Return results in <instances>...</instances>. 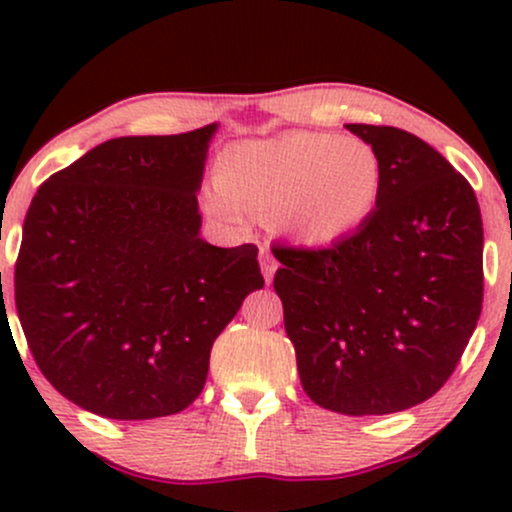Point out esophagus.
Masks as SVG:
<instances>
[{"label":"esophagus","instance_id":"esophagus-1","mask_svg":"<svg viewBox=\"0 0 512 512\" xmlns=\"http://www.w3.org/2000/svg\"><path fill=\"white\" fill-rule=\"evenodd\" d=\"M260 267H262V274H264V281H272V276H274V272H276V260L272 257V252H267V250H262L260 252Z\"/></svg>","mask_w":512,"mask_h":512}]
</instances>
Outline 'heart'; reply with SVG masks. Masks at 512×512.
<instances>
[{
  "mask_svg": "<svg viewBox=\"0 0 512 512\" xmlns=\"http://www.w3.org/2000/svg\"><path fill=\"white\" fill-rule=\"evenodd\" d=\"M211 209L240 221L272 214L276 231L310 248L356 236L383 197L375 149L332 132H284L228 146L216 166Z\"/></svg>",
  "mask_w": 512,
  "mask_h": 512,
  "instance_id": "b5f03b06",
  "label": "heart"
}]
</instances>
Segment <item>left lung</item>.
Masks as SVG:
<instances>
[{
    "label": "left lung",
    "mask_w": 512,
    "mask_h": 512,
    "mask_svg": "<svg viewBox=\"0 0 512 512\" xmlns=\"http://www.w3.org/2000/svg\"><path fill=\"white\" fill-rule=\"evenodd\" d=\"M383 163V197L356 236L276 248L274 289L305 395L346 416L395 414L448 383L484 301L472 185L424 139L346 125Z\"/></svg>",
    "instance_id": "8db88e82"
}]
</instances>
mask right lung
<instances>
[{
  "instance_id": "add662e5",
  "label": "right lung",
  "mask_w": 512,
  "mask_h": 512,
  "mask_svg": "<svg viewBox=\"0 0 512 512\" xmlns=\"http://www.w3.org/2000/svg\"><path fill=\"white\" fill-rule=\"evenodd\" d=\"M214 132L110 139L35 192L16 313L38 368L81 409L144 421L190 407L214 339L264 286L255 245L199 238Z\"/></svg>"
}]
</instances>
